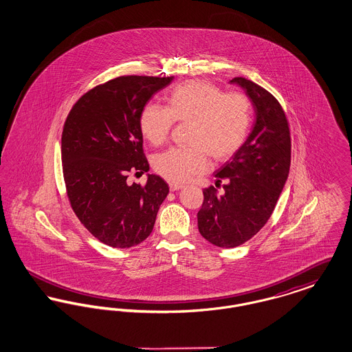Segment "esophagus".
I'll list each match as a JSON object with an SVG mask.
<instances>
[{"label": "esophagus", "mask_w": 352, "mask_h": 352, "mask_svg": "<svg viewBox=\"0 0 352 352\" xmlns=\"http://www.w3.org/2000/svg\"><path fill=\"white\" fill-rule=\"evenodd\" d=\"M168 188H170V191H178L179 188H182V184H168Z\"/></svg>", "instance_id": "esophagus-1"}]
</instances>
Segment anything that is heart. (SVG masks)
<instances>
[{
	"label": "heart",
	"instance_id": "heart-1",
	"mask_svg": "<svg viewBox=\"0 0 352 352\" xmlns=\"http://www.w3.org/2000/svg\"><path fill=\"white\" fill-rule=\"evenodd\" d=\"M252 105L243 94H224L210 82L192 80L175 87L166 108L149 104L140 116V129L151 145L168 141L174 121L188 124V148L158 154L153 168L164 178L182 184L203 173L207 154L217 162L231 158L245 142L251 128Z\"/></svg>",
	"mask_w": 352,
	"mask_h": 352
}]
</instances>
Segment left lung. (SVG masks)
I'll return each mask as SVG.
<instances>
[{
  "label": "left lung",
  "instance_id": "1",
  "mask_svg": "<svg viewBox=\"0 0 352 352\" xmlns=\"http://www.w3.org/2000/svg\"><path fill=\"white\" fill-rule=\"evenodd\" d=\"M251 99L256 122L243 146L218 171L217 187L203 190L198 212L201 236L220 248H234L257 234L270 218L290 168V132L284 109L267 89L234 78Z\"/></svg>",
  "mask_w": 352,
  "mask_h": 352
}]
</instances>
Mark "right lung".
Returning <instances> with one entry per match:
<instances>
[{"instance_id":"1","label":"right lung","mask_w":352,"mask_h":352,"mask_svg":"<svg viewBox=\"0 0 352 352\" xmlns=\"http://www.w3.org/2000/svg\"><path fill=\"white\" fill-rule=\"evenodd\" d=\"M170 78L118 76L96 85L69 111L62 133V162L68 201L84 227L101 243L131 248L153 231L168 186L148 174L144 186L128 174L149 170L140 116Z\"/></svg>"}]
</instances>
